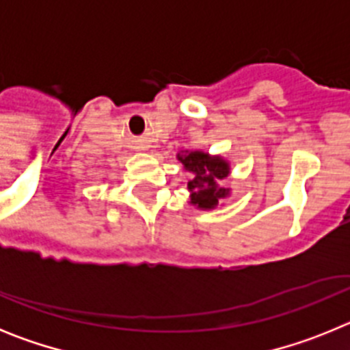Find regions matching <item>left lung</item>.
Returning <instances> with one entry per match:
<instances>
[{
  "mask_svg": "<svg viewBox=\"0 0 350 350\" xmlns=\"http://www.w3.org/2000/svg\"><path fill=\"white\" fill-rule=\"evenodd\" d=\"M182 170L191 173L187 182L189 205L200 210H213L222 200L231 196L230 187L221 185L230 177L231 163L221 154H208L205 150H180L177 154Z\"/></svg>",
  "mask_w": 350,
  "mask_h": 350,
  "instance_id": "obj_1",
  "label": "left lung"
}]
</instances>
